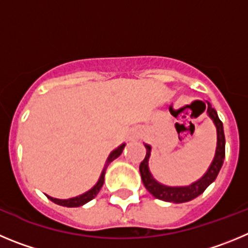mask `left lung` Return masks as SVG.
<instances>
[{
	"mask_svg": "<svg viewBox=\"0 0 248 248\" xmlns=\"http://www.w3.org/2000/svg\"><path fill=\"white\" fill-rule=\"evenodd\" d=\"M206 113L213 120L214 124L216 127L217 142H216L215 155H214L213 162H211L210 167L207 168L206 173L200 179L191 183L190 185H186V186H168V185H164L158 182L153 177V174L151 173V170H149V158H151L152 147L149 144L144 143V146L147 148V155L143 162L140 164V178H142V182H143L147 190L155 196V198H157V199L168 202H177V204L190 202V200L195 199L196 196H199L200 194L204 193L205 189L217 177L218 171L221 169L225 159L224 126H222V122L218 119L217 112L215 111V108H211V105L209 104H207Z\"/></svg>",
	"mask_w": 248,
	"mask_h": 248,
	"instance_id": "8db88e82",
	"label": "left lung"
}]
</instances>
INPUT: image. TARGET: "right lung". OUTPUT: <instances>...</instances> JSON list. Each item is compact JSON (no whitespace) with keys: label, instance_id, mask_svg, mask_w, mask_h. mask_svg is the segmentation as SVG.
Instances as JSON below:
<instances>
[{"label":"right lung","instance_id":"obj_1","mask_svg":"<svg viewBox=\"0 0 248 248\" xmlns=\"http://www.w3.org/2000/svg\"><path fill=\"white\" fill-rule=\"evenodd\" d=\"M124 146H126V143H122L121 146H119L117 148H115L112 152H111L110 155H108V159H106V163H105V167H104V169H102L101 175H100L99 180H97L96 184L93 185L90 190L85 191V193L81 194V195H78V196H74V198H70V199H57V198H52V196H48L49 200H52V202H55V204L62 205V206H66V207L82 206L84 204H86V202H89L90 200H93V198H95V196L99 194L100 189H101L102 185H104L106 168H108V166L110 164L111 162H112V160H115L116 158L120 157V155H121L122 151H124Z\"/></svg>","mask_w":248,"mask_h":248}]
</instances>
